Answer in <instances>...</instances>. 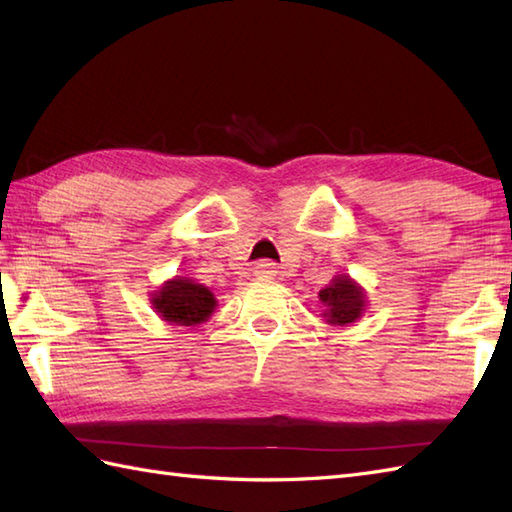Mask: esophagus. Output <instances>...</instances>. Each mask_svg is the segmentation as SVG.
I'll list each match as a JSON object with an SVG mask.
<instances>
[{"label": "esophagus", "instance_id": "1", "mask_svg": "<svg viewBox=\"0 0 512 512\" xmlns=\"http://www.w3.org/2000/svg\"><path fill=\"white\" fill-rule=\"evenodd\" d=\"M277 275V266L273 262H259L253 268V277L257 281H268Z\"/></svg>", "mask_w": 512, "mask_h": 512}]
</instances>
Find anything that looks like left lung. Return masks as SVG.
Instances as JSON below:
<instances>
[{
  "instance_id": "left-lung-1",
  "label": "left lung",
  "mask_w": 512,
  "mask_h": 512,
  "mask_svg": "<svg viewBox=\"0 0 512 512\" xmlns=\"http://www.w3.org/2000/svg\"><path fill=\"white\" fill-rule=\"evenodd\" d=\"M325 323L345 328L363 317L367 310V292L350 275H334L328 286L319 292Z\"/></svg>"
}]
</instances>
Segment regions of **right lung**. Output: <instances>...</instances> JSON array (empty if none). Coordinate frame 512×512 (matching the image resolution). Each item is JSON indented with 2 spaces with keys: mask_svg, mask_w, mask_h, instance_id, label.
Instances as JSON below:
<instances>
[{
  "mask_svg": "<svg viewBox=\"0 0 512 512\" xmlns=\"http://www.w3.org/2000/svg\"><path fill=\"white\" fill-rule=\"evenodd\" d=\"M149 297L151 308L158 312V317L169 325H180V328H195V325L209 321L217 306V299L209 288L180 275L167 279Z\"/></svg>",
  "mask_w": 512,
  "mask_h": 512,
  "instance_id": "1",
  "label": "right lung"
}]
</instances>
